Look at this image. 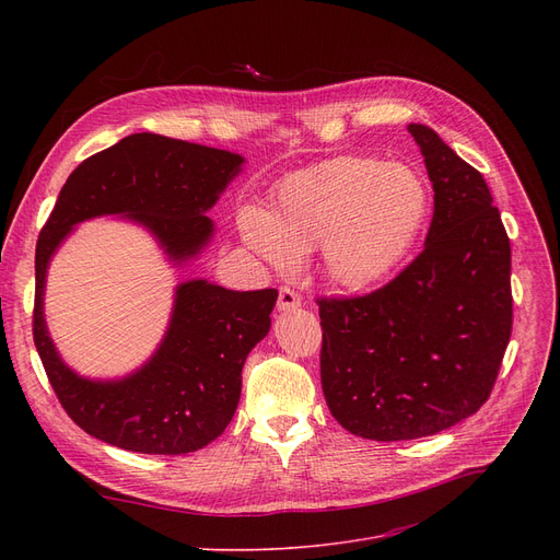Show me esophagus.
<instances>
[{
	"mask_svg": "<svg viewBox=\"0 0 560 560\" xmlns=\"http://www.w3.org/2000/svg\"><path fill=\"white\" fill-rule=\"evenodd\" d=\"M302 306V298L298 295L295 290L292 288H288V285H283L281 290H279V300H277V308L279 311H295V308H300Z\"/></svg>",
	"mask_w": 560,
	"mask_h": 560,
	"instance_id": "34e87169",
	"label": "esophagus"
}]
</instances>
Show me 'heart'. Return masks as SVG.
Listing matches in <instances>:
<instances>
[{"label": "heart", "instance_id": "1", "mask_svg": "<svg viewBox=\"0 0 560 560\" xmlns=\"http://www.w3.org/2000/svg\"><path fill=\"white\" fill-rule=\"evenodd\" d=\"M429 209V186L410 165L338 156L283 176L268 213L243 209L238 231L277 270L317 249L325 281L368 292L401 268Z\"/></svg>", "mask_w": 560, "mask_h": 560}]
</instances>
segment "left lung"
Listing matches in <instances>:
<instances>
[{
  "label": "left lung",
  "mask_w": 560,
  "mask_h": 560,
  "mask_svg": "<svg viewBox=\"0 0 560 560\" xmlns=\"http://www.w3.org/2000/svg\"><path fill=\"white\" fill-rule=\"evenodd\" d=\"M433 184L420 256L363 298H322L319 376L331 416L368 440H413L475 416L513 327L511 243L479 170L408 125Z\"/></svg>",
  "instance_id": "left-lung-1"
}]
</instances>
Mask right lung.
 <instances>
[{
	"label": "right lung",
	"instance_id": "right-lung-1",
	"mask_svg": "<svg viewBox=\"0 0 560 560\" xmlns=\"http://www.w3.org/2000/svg\"><path fill=\"white\" fill-rule=\"evenodd\" d=\"M243 163L241 154L215 147L133 133L85 159L68 176L36 245L34 342L58 401L93 438L167 456L213 443L238 408L243 365L270 331L279 292L184 281L176 285L170 327L154 357L125 378L93 381L63 363L45 325V277L54 252L74 224L125 215L182 265L213 238V220L203 213Z\"/></svg>",
	"mask_w": 560,
	"mask_h": 560
}]
</instances>
